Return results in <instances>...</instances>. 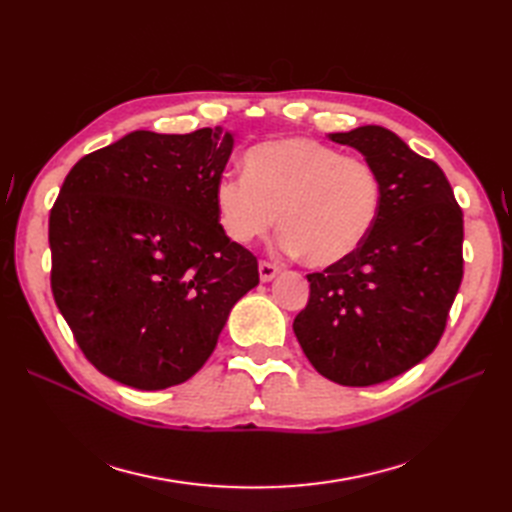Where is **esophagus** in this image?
I'll return each mask as SVG.
<instances>
[{
  "label": "esophagus",
  "instance_id": "1",
  "mask_svg": "<svg viewBox=\"0 0 512 512\" xmlns=\"http://www.w3.org/2000/svg\"><path fill=\"white\" fill-rule=\"evenodd\" d=\"M258 273H260V282L267 284V282L275 280L277 273H280V267L273 265V262H265V260H262L260 265H258Z\"/></svg>",
  "mask_w": 512,
  "mask_h": 512
}]
</instances>
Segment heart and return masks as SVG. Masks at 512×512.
<instances>
[{"label":"heart","instance_id":"b5f03b06","mask_svg":"<svg viewBox=\"0 0 512 512\" xmlns=\"http://www.w3.org/2000/svg\"><path fill=\"white\" fill-rule=\"evenodd\" d=\"M215 207L226 235L250 245L280 224L282 247L314 269L350 260L374 232L384 188L365 160L312 138L288 136L245 153V175L215 181Z\"/></svg>","mask_w":512,"mask_h":512}]
</instances>
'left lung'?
<instances>
[{
    "label": "left lung",
    "mask_w": 512,
    "mask_h": 512,
    "mask_svg": "<svg viewBox=\"0 0 512 512\" xmlns=\"http://www.w3.org/2000/svg\"><path fill=\"white\" fill-rule=\"evenodd\" d=\"M382 177L380 220L350 260L307 275L292 329L318 374L371 386L438 346L463 277V213L442 168L382 126L335 132Z\"/></svg>",
    "instance_id": "1"
}]
</instances>
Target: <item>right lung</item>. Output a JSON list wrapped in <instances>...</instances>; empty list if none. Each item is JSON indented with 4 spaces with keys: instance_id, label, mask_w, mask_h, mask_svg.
Returning <instances> with one entry per match:
<instances>
[{
    "instance_id": "1",
    "label": "right lung",
    "mask_w": 512,
    "mask_h": 512,
    "mask_svg": "<svg viewBox=\"0 0 512 512\" xmlns=\"http://www.w3.org/2000/svg\"><path fill=\"white\" fill-rule=\"evenodd\" d=\"M235 134L130 132L74 164L49 220L51 288L98 371L138 391L190 380L230 309L258 286L256 258L215 207Z\"/></svg>"
}]
</instances>
